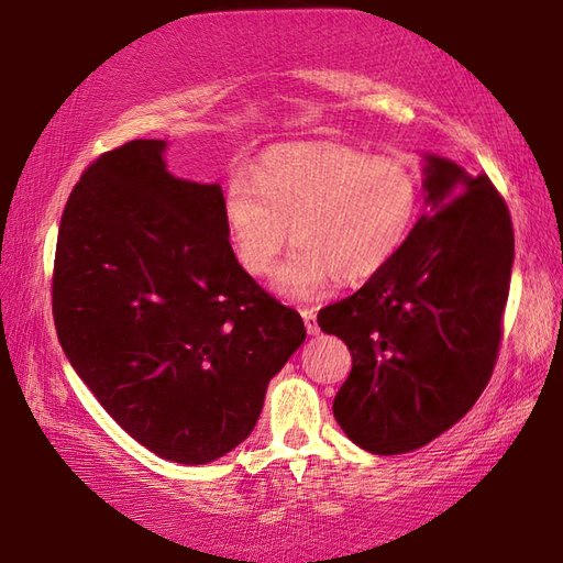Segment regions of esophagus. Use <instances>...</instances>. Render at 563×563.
<instances>
[{
  "mask_svg": "<svg viewBox=\"0 0 563 563\" xmlns=\"http://www.w3.org/2000/svg\"><path fill=\"white\" fill-rule=\"evenodd\" d=\"M300 317L305 321V329H308L310 335H317L319 333V323H317V310L312 308H302L300 310Z\"/></svg>",
  "mask_w": 563,
  "mask_h": 563,
  "instance_id": "34e87169",
  "label": "esophagus"
}]
</instances>
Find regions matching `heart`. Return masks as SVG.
Instances as JSON below:
<instances>
[{
	"label": "heart",
	"instance_id": "b5f03b06",
	"mask_svg": "<svg viewBox=\"0 0 563 563\" xmlns=\"http://www.w3.org/2000/svg\"><path fill=\"white\" fill-rule=\"evenodd\" d=\"M225 197L236 258L267 275L284 246L300 242L275 275V291L312 298L331 284L362 282L404 246L420 211V180L408 164L347 145L269 150Z\"/></svg>",
	"mask_w": 563,
	"mask_h": 563
}]
</instances>
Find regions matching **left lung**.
<instances>
[{
	"label": "left lung",
	"mask_w": 563,
	"mask_h": 563,
	"mask_svg": "<svg viewBox=\"0 0 563 563\" xmlns=\"http://www.w3.org/2000/svg\"><path fill=\"white\" fill-rule=\"evenodd\" d=\"M422 187L428 211L395 258L317 317L352 354L333 416L376 455L453 428L488 385L503 338L515 263L505 199L488 176L434 155Z\"/></svg>",
	"instance_id": "left-lung-1"
}]
</instances>
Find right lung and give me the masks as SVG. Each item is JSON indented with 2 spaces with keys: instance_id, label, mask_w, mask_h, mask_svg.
<instances>
[{
  "instance_id": "right-lung-1",
  "label": "right lung",
  "mask_w": 563,
  "mask_h": 563,
  "mask_svg": "<svg viewBox=\"0 0 563 563\" xmlns=\"http://www.w3.org/2000/svg\"><path fill=\"white\" fill-rule=\"evenodd\" d=\"M164 150L131 141L81 174L51 302L65 356L119 428L203 465L251 434L305 323L236 263L220 185L172 176Z\"/></svg>"
}]
</instances>
